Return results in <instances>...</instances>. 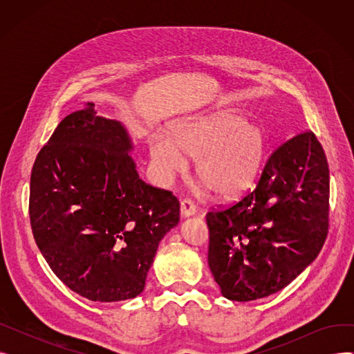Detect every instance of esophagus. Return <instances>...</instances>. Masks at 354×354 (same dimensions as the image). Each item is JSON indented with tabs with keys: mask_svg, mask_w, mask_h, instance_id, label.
<instances>
[{
	"mask_svg": "<svg viewBox=\"0 0 354 354\" xmlns=\"http://www.w3.org/2000/svg\"><path fill=\"white\" fill-rule=\"evenodd\" d=\"M180 214L182 216H191L196 214V207L191 199H182L180 201Z\"/></svg>",
	"mask_w": 354,
	"mask_h": 354,
	"instance_id": "obj_1",
	"label": "esophagus"
}]
</instances>
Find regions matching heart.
Returning a JSON list of instances; mask_svg holds the SVG:
<instances>
[{
	"instance_id": "heart-1",
	"label": "heart",
	"mask_w": 354,
	"mask_h": 354,
	"mask_svg": "<svg viewBox=\"0 0 354 354\" xmlns=\"http://www.w3.org/2000/svg\"><path fill=\"white\" fill-rule=\"evenodd\" d=\"M268 139L264 130L228 111L183 122L172 127L171 138L152 136L149 153L163 176L188 167V155L196 162V175L221 198L248 189L261 172Z\"/></svg>"
}]
</instances>
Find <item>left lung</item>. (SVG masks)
Returning a JSON list of instances; mask_svg holds the SVG:
<instances>
[{"mask_svg": "<svg viewBox=\"0 0 354 354\" xmlns=\"http://www.w3.org/2000/svg\"><path fill=\"white\" fill-rule=\"evenodd\" d=\"M328 198L327 158L311 130L278 146L255 189L207 214L208 264L222 295L263 299L301 274L327 238Z\"/></svg>", "mask_w": 354, "mask_h": 354, "instance_id": "1", "label": "left lung"}]
</instances>
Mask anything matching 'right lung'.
Instances as JSON below:
<instances>
[{
  "mask_svg": "<svg viewBox=\"0 0 354 354\" xmlns=\"http://www.w3.org/2000/svg\"><path fill=\"white\" fill-rule=\"evenodd\" d=\"M123 124L73 111L35 158L30 222L53 272L91 301L139 295L160 239L179 222L171 191L143 182Z\"/></svg>",
  "mask_w": 354,
  "mask_h": 354,
  "instance_id": "add662e5",
  "label": "right lung"
}]
</instances>
